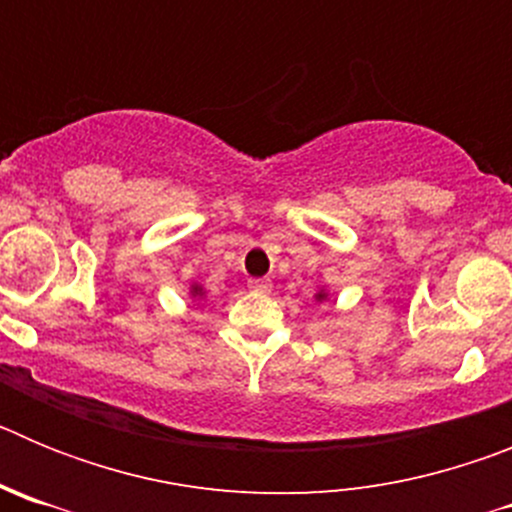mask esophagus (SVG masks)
I'll use <instances>...</instances> for the list:
<instances>
[{
	"instance_id": "esophagus-1",
	"label": "esophagus",
	"mask_w": 512,
	"mask_h": 512,
	"mask_svg": "<svg viewBox=\"0 0 512 512\" xmlns=\"http://www.w3.org/2000/svg\"><path fill=\"white\" fill-rule=\"evenodd\" d=\"M248 287H251V292H259V295H266V292H269V289H271V284L266 282V279H251V282H248Z\"/></svg>"
}]
</instances>
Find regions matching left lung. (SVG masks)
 Returning a JSON list of instances; mask_svg holds the SVG:
<instances>
[{
    "instance_id": "obj_1",
    "label": "left lung",
    "mask_w": 512,
    "mask_h": 512,
    "mask_svg": "<svg viewBox=\"0 0 512 512\" xmlns=\"http://www.w3.org/2000/svg\"><path fill=\"white\" fill-rule=\"evenodd\" d=\"M315 300H318V302H323V300H325V295H323V292H320V295L315 297Z\"/></svg>"
}]
</instances>
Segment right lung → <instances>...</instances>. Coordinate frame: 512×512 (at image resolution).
<instances>
[{
	"instance_id": "1",
	"label": "right lung",
	"mask_w": 512,
	"mask_h": 512,
	"mask_svg": "<svg viewBox=\"0 0 512 512\" xmlns=\"http://www.w3.org/2000/svg\"><path fill=\"white\" fill-rule=\"evenodd\" d=\"M192 292H194V295H202V289H200V287H192Z\"/></svg>"
}]
</instances>
